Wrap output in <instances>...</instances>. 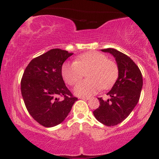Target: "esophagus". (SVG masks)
Instances as JSON below:
<instances>
[{"mask_svg":"<svg viewBox=\"0 0 159 159\" xmlns=\"http://www.w3.org/2000/svg\"><path fill=\"white\" fill-rule=\"evenodd\" d=\"M80 99H83V100H89L90 99V98L89 97H84V96H82V97H79Z\"/></svg>","mask_w":159,"mask_h":159,"instance_id":"34e87169","label":"esophagus"}]
</instances>
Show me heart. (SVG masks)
<instances>
[{"label":"heart","instance_id":"obj_1","mask_svg":"<svg viewBox=\"0 0 159 159\" xmlns=\"http://www.w3.org/2000/svg\"><path fill=\"white\" fill-rule=\"evenodd\" d=\"M87 75V79L80 81L74 89L78 96L88 97L96 94L100 88H111L119 75V68L114 61L98 52L84 53L76 57L75 63H65L62 75L69 85H74Z\"/></svg>","mask_w":159,"mask_h":159}]
</instances>
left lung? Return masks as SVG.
<instances>
[{
    "instance_id": "8db88e82",
    "label": "left lung",
    "mask_w": 159,
    "mask_h": 159,
    "mask_svg": "<svg viewBox=\"0 0 159 159\" xmlns=\"http://www.w3.org/2000/svg\"><path fill=\"white\" fill-rule=\"evenodd\" d=\"M114 57L119 68L117 79L107 93L110 98L105 101L98 98L100 105L93 111L96 119L107 126L123 122L139 101L143 87L140 70L129 57L114 48L102 49Z\"/></svg>"
}]
</instances>
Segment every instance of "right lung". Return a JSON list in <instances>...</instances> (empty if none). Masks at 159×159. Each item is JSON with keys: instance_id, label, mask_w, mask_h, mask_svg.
<instances>
[{"instance_id": "add662e5", "label": "right lung", "mask_w": 159, "mask_h": 159, "mask_svg": "<svg viewBox=\"0 0 159 159\" xmlns=\"http://www.w3.org/2000/svg\"><path fill=\"white\" fill-rule=\"evenodd\" d=\"M72 54L52 49L33 59L24 72L21 91L25 106L32 117L45 127L61 123L78 100L62 77L63 63Z\"/></svg>"}]
</instances>
